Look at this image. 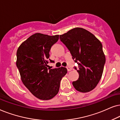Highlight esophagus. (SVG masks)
<instances>
[{
  "instance_id": "1",
  "label": "esophagus",
  "mask_w": 120,
  "mask_h": 120,
  "mask_svg": "<svg viewBox=\"0 0 120 120\" xmlns=\"http://www.w3.org/2000/svg\"><path fill=\"white\" fill-rule=\"evenodd\" d=\"M66 68H67V70H68V71H71V70H72L71 68H70V67H69V66H67Z\"/></svg>"
}]
</instances>
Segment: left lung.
<instances>
[{
    "label": "left lung",
    "instance_id": "1",
    "mask_svg": "<svg viewBox=\"0 0 120 120\" xmlns=\"http://www.w3.org/2000/svg\"><path fill=\"white\" fill-rule=\"evenodd\" d=\"M60 39L72 56L78 68V80L72 84L82 93L93 90L101 79L105 63V56L99 40L84 28L76 27L60 35Z\"/></svg>",
    "mask_w": 120,
    "mask_h": 120
}]
</instances>
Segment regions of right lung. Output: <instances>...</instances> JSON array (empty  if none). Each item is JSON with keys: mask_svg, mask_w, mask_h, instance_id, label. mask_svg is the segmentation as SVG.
<instances>
[{"mask_svg": "<svg viewBox=\"0 0 120 120\" xmlns=\"http://www.w3.org/2000/svg\"><path fill=\"white\" fill-rule=\"evenodd\" d=\"M59 35L48 36L37 33L30 36L17 50L16 66L26 87L41 100H49L58 93L61 79L67 73L64 67L48 68L51 47Z\"/></svg>", "mask_w": 120, "mask_h": 120, "instance_id": "add662e5", "label": "right lung"}]
</instances>
